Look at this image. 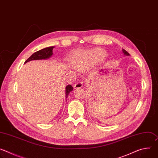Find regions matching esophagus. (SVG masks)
I'll return each instance as SVG.
<instances>
[{"instance_id": "obj_1", "label": "esophagus", "mask_w": 158, "mask_h": 158, "mask_svg": "<svg viewBox=\"0 0 158 158\" xmlns=\"http://www.w3.org/2000/svg\"><path fill=\"white\" fill-rule=\"evenodd\" d=\"M83 86V82H79L74 85V89H79L82 87Z\"/></svg>"}]
</instances>
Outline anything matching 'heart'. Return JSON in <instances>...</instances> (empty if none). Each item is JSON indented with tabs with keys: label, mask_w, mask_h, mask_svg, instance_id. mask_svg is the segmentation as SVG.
<instances>
[{
	"label": "heart",
	"mask_w": 158,
	"mask_h": 158,
	"mask_svg": "<svg viewBox=\"0 0 158 158\" xmlns=\"http://www.w3.org/2000/svg\"><path fill=\"white\" fill-rule=\"evenodd\" d=\"M103 54L99 51H94L91 53L77 52L73 57L72 65L75 69H81L83 63L86 60H96L102 57Z\"/></svg>",
	"instance_id": "1"
}]
</instances>
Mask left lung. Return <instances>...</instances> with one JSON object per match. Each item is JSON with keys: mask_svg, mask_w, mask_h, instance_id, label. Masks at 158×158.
Segmentation results:
<instances>
[{"mask_svg": "<svg viewBox=\"0 0 158 158\" xmlns=\"http://www.w3.org/2000/svg\"><path fill=\"white\" fill-rule=\"evenodd\" d=\"M123 53L125 56H130V54L126 51H125L124 49H123Z\"/></svg>", "mask_w": 158, "mask_h": 158, "instance_id": "8db88e82", "label": "left lung"}]
</instances>
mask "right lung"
I'll return each mask as SVG.
<instances>
[{"instance_id":"obj_1","label":"right lung","mask_w":158,"mask_h":158,"mask_svg":"<svg viewBox=\"0 0 158 158\" xmlns=\"http://www.w3.org/2000/svg\"><path fill=\"white\" fill-rule=\"evenodd\" d=\"M54 47H49L42 49L34 52L30 57H29L25 62V63L33 60H40V59H47L52 56L53 54L52 50ZM73 87L71 85H67L65 87V98H67L69 94L73 91Z\"/></svg>"}]
</instances>
